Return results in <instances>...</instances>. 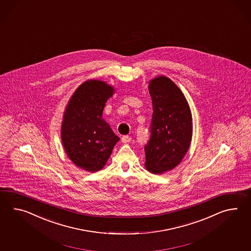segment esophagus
Masks as SVG:
<instances>
[{"mask_svg":"<svg viewBox=\"0 0 251 251\" xmlns=\"http://www.w3.org/2000/svg\"><path fill=\"white\" fill-rule=\"evenodd\" d=\"M131 141V138L129 137V136H123V138H122V142L123 143H125V144H127L128 142H130Z\"/></svg>","mask_w":251,"mask_h":251,"instance_id":"obj_1","label":"esophagus"}]
</instances>
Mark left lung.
I'll return each mask as SVG.
<instances>
[{"label": "left lung", "instance_id": "8db88e82", "mask_svg": "<svg viewBox=\"0 0 251 251\" xmlns=\"http://www.w3.org/2000/svg\"><path fill=\"white\" fill-rule=\"evenodd\" d=\"M152 100L151 139L144 148L145 167L153 174L176 168L190 149L192 115L190 105L174 81L160 75L149 81Z\"/></svg>", "mask_w": 251, "mask_h": 251}]
</instances>
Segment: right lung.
Wrapping results in <instances>:
<instances>
[{
  "mask_svg": "<svg viewBox=\"0 0 251 251\" xmlns=\"http://www.w3.org/2000/svg\"><path fill=\"white\" fill-rule=\"evenodd\" d=\"M115 89L106 81L88 80L74 92L63 112L61 139L75 165L89 172L100 171L120 141L104 120V107Z\"/></svg>",
  "mask_w": 251,
  "mask_h": 251,
  "instance_id": "right-lung-1",
  "label": "right lung"
}]
</instances>
